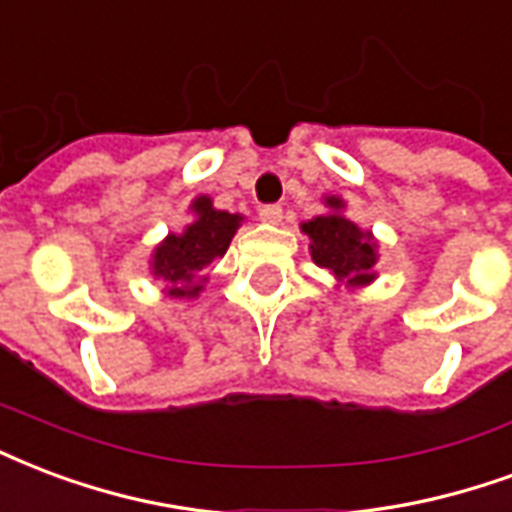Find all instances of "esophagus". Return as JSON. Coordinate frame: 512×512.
<instances>
[{"label":"esophagus","mask_w":512,"mask_h":512,"mask_svg":"<svg viewBox=\"0 0 512 512\" xmlns=\"http://www.w3.org/2000/svg\"><path fill=\"white\" fill-rule=\"evenodd\" d=\"M260 219L268 225H279L282 222V206H263L260 208Z\"/></svg>","instance_id":"esophagus-1"}]
</instances>
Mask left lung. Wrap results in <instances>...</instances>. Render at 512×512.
<instances>
[{
  "label": "left lung",
  "instance_id": "left-lung-1",
  "mask_svg": "<svg viewBox=\"0 0 512 512\" xmlns=\"http://www.w3.org/2000/svg\"><path fill=\"white\" fill-rule=\"evenodd\" d=\"M328 214L309 219L301 225L309 236V252L320 268H328L336 282L347 287H366L374 282L377 266V241L369 230L344 217V200L331 195L325 198Z\"/></svg>",
  "mask_w": 512,
  "mask_h": 512
}]
</instances>
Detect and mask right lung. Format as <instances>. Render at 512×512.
I'll list each match as a JSON object with an SVG mask.
<instances>
[{"label":"right lung","mask_w":512,"mask_h":512,"mask_svg":"<svg viewBox=\"0 0 512 512\" xmlns=\"http://www.w3.org/2000/svg\"><path fill=\"white\" fill-rule=\"evenodd\" d=\"M195 219L184 227V233H170L151 255V274L165 282V290L173 298H195L206 282V266L227 252L236 236L241 214H227L214 208L208 195L192 200Z\"/></svg>","instance_id":"add662e5"}]
</instances>
